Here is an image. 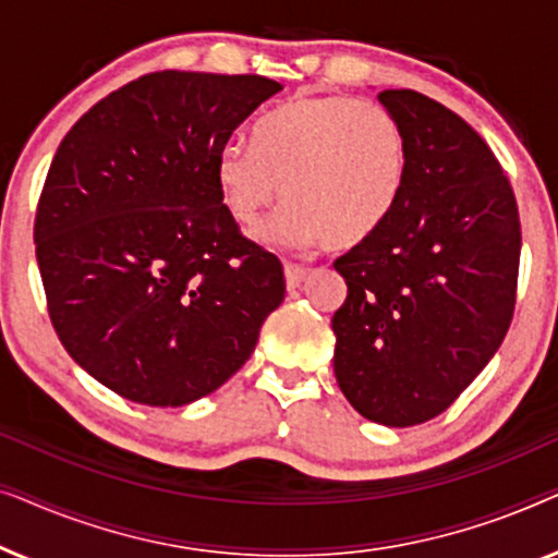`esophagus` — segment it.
I'll use <instances>...</instances> for the list:
<instances>
[{"label":"esophagus","instance_id":"34e87169","mask_svg":"<svg viewBox=\"0 0 558 558\" xmlns=\"http://www.w3.org/2000/svg\"><path fill=\"white\" fill-rule=\"evenodd\" d=\"M310 269L307 266L302 264H294V262H287L284 264V277H287V287L289 289H296L304 281V277H307Z\"/></svg>","mask_w":558,"mask_h":558}]
</instances>
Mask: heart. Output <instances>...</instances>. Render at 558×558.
I'll list each match as a JSON object with an SVG mask.
<instances>
[{
  "mask_svg": "<svg viewBox=\"0 0 558 558\" xmlns=\"http://www.w3.org/2000/svg\"><path fill=\"white\" fill-rule=\"evenodd\" d=\"M409 144L384 104L353 96H300L256 121L251 149L226 144L216 185L235 223L254 228L274 203H289L269 228L292 246L332 251L373 239L401 203Z\"/></svg>",
  "mask_w": 558,
  "mask_h": 558,
  "instance_id": "obj_1",
  "label": "heart"
}]
</instances>
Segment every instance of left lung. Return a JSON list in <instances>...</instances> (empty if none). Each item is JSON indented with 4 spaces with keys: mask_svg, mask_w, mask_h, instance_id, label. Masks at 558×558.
Here are the masks:
<instances>
[{
    "mask_svg": "<svg viewBox=\"0 0 558 558\" xmlns=\"http://www.w3.org/2000/svg\"><path fill=\"white\" fill-rule=\"evenodd\" d=\"M409 144L401 203L335 262V378L386 426L439 416L490 363L515 310L521 218L498 157L468 121L409 88L380 90Z\"/></svg>",
    "mask_w": 558,
    "mask_h": 558,
    "instance_id": "left-lung-1",
    "label": "left lung"
}]
</instances>
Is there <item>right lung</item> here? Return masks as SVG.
I'll use <instances>...</instances> for the list:
<instances>
[{"label": "right lung", "mask_w": 558, "mask_h": 558, "mask_svg": "<svg viewBox=\"0 0 558 558\" xmlns=\"http://www.w3.org/2000/svg\"><path fill=\"white\" fill-rule=\"evenodd\" d=\"M281 86L157 71L101 98L52 157L35 213L48 315L68 355L144 407L223 386L284 300V269L228 216L216 159Z\"/></svg>", "instance_id": "1"}]
</instances>
